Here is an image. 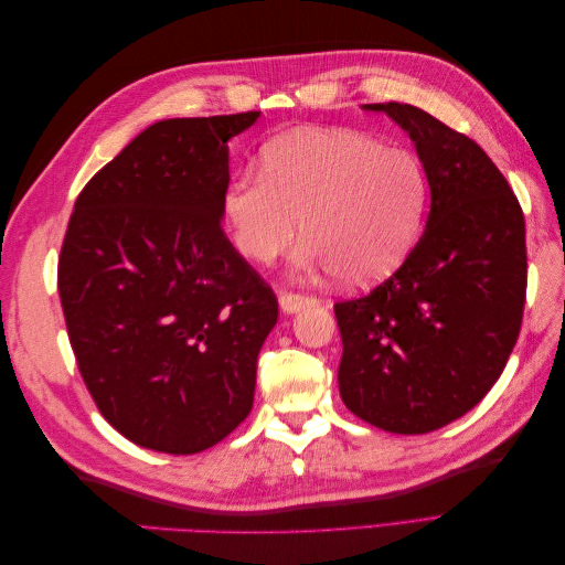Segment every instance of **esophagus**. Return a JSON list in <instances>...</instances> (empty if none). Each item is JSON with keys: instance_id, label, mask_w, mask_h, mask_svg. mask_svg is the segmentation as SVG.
Returning <instances> with one entry per match:
<instances>
[{"instance_id": "obj_1", "label": "esophagus", "mask_w": 565, "mask_h": 565, "mask_svg": "<svg viewBox=\"0 0 565 565\" xmlns=\"http://www.w3.org/2000/svg\"><path fill=\"white\" fill-rule=\"evenodd\" d=\"M309 306H316V297L295 295V292L280 295V309H282L285 313H297V311H301V309H309Z\"/></svg>"}]
</instances>
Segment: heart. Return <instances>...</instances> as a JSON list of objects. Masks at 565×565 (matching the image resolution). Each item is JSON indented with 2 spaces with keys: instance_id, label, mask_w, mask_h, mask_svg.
Wrapping results in <instances>:
<instances>
[{
  "instance_id": "heart-1",
  "label": "heart",
  "mask_w": 565,
  "mask_h": 565,
  "mask_svg": "<svg viewBox=\"0 0 565 565\" xmlns=\"http://www.w3.org/2000/svg\"><path fill=\"white\" fill-rule=\"evenodd\" d=\"M429 179L409 150L349 129H301L266 146L262 174L237 177L224 193L233 245L270 264L303 235V270L347 285L388 278L422 233Z\"/></svg>"
}]
</instances>
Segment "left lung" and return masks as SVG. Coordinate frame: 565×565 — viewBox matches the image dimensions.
Returning a JSON list of instances; mask_svg holds the SVG:
<instances>
[{
	"mask_svg": "<svg viewBox=\"0 0 565 565\" xmlns=\"http://www.w3.org/2000/svg\"><path fill=\"white\" fill-rule=\"evenodd\" d=\"M413 139L431 212L415 249L370 295L334 303L339 393L391 434H429L483 401L514 349L525 303V221L469 136L407 104H367Z\"/></svg>",
	"mask_w": 565,
	"mask_h": 565,
	"instance_id": "8db88e82",
	"label": "left lung"
}]
</instances>
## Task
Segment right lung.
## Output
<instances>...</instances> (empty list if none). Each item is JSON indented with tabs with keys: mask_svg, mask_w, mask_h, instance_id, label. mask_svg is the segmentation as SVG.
Listing matches in <instances>:
<instances>
[{
	"mask_svg": "<svg viewBox=\"0 0 565 565\" xmlns=\"http://www.w3.org/2000/svg\"><path fill=\"white\" fill-rule=\"evenodd\" d=\"M259 113L150 125L79 193L58 259L77 367L113 429L195 455L254 403L278 299L221 228L228 141Z\"/></svg>",
	"mask_w": 565,
	"mask_h": 565,
	"instance_id": "1",
	"label": "right lung"
}]
</instances>
